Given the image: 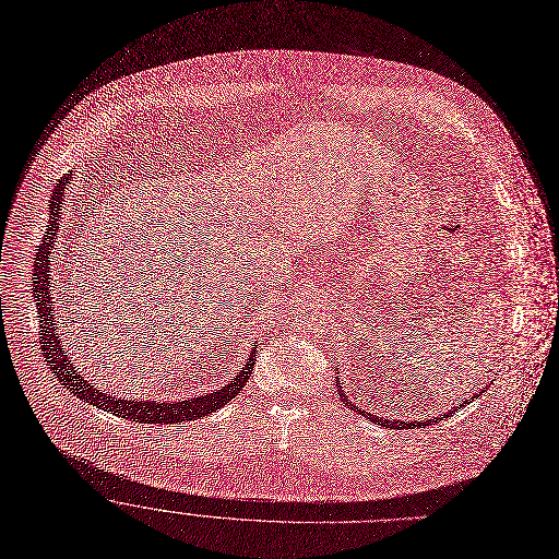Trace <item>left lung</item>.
Instances as JSON below:
<instances>
[{
	"mask_svg": "<svg viewBox=\"0 0 559 559\" xmlns=\"http://www.w3.org/2000/svg\"><path fill=\"white\" fill-rule=\"evenodd\" d=\"M337 385H340V396H342V399H344V401H346V403H348V399H346V396H344V394H346V392H344V390H342V383H337ZM476 396H478V394H476ZM350 405H353V403H350ZM463 405H467V403H463ZM353 407H355V409H357V412H361V409H359V407H357V405H353ZM452 412H456V409H452ZM364 414H366V412H364ZM368 416H370V418H372V420H374V423H377V425H388V423H390V425H392V427H396V420H388V418H385V420H383V418H374V416H372V414H368ZM444 416H450V414H442V416H440V418H444ZM436 420H438V418H436ZM427 423H433V418H431V420H427ZM399 425H401V427H412V425H418V423H399Z\"/></svg>",
	"mask_w": 559,
	"mask_h": 559,
	"instance_id": "left-lung-1",
	"label": "left lung"
}]
</instances>
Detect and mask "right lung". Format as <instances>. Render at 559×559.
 Listing matches in <instances>:
<instances>
[{"mask_svg":"<svg viewBox=\"0 0 559 559\" xmlns=\"http://www.w3.org/2000/svg\"><path fill=\"white\" fill-rule=\"evenodd\" d=\"M72 174H66L61 180H57L55 191L50 195V215H48V229L46 236L39 245V253L35 258V286H33V295L37 301V314L41 321V355L48 361L55 379L68 388L72 394H76L81 401L96 405L109 414L115 416H123L136 423H185V420H195L204 414H211L213 409L225 407L231 399H236L240 394V390L247 385L253 366H255V350L249 355V359L245 361L242 370L227 383L222 385L219 390L206 394V396H193L189 401H178V403H156V401H128V399H115L105 394L103 390H96L83 374H79V370L70 364V357L66 353V348L61 346L59 337H57V323L52 317V297H50V251L52 245L59 236V219H61V204H63V193L68 189Z\"/></svg>","mask_w":559,"mask_h":559,"instance_id":"right-lung-1","label":"right lung"}]
</instances>
